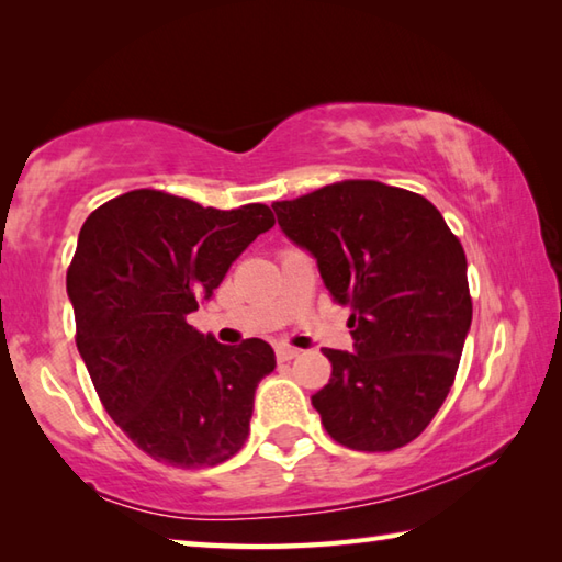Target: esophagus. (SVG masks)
Wrapping results in <instances>:
<instances>
[{
    "label": "esophagus",
    "instance_id": "esophagus-1",
    "mask_svg": "<svg viewBox=\"0 0 562 562\" xmlns=\"http://www.w3.org/2000/svg\"><path fill=\"white\" fill-rule=\"evenodd\" d=\"M296 355H300V350H294V348H284V345H280V348L274 350V360H278V362H290V360H294Z\"/></svg>",
    "mask_w": 562,
    "mask_h": 562
}]
</instances>
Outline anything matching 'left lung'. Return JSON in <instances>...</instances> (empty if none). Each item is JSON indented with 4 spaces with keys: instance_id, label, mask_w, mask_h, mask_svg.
<instances>
[{
    "instance_id": "obj_1",
    "label": "left lung",
    "mask_w": 562,
    "mask_h": 562,
    "mask_svg": "<svg viewBox=\"0 0 562 562\" xmlns=\"http://www.w3.org/2000/svg\"><path fill=\"white\" fill-rule=\"evenodd\" d=\"M272 210L352 308L355 352L324 348L333 372L312 396L326 432L355 451L405 447L449 396L471 328L461 241L423 195L362 178Z\"/></svg>"
}]
</instances>
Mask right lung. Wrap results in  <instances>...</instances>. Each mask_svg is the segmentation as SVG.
Instances as JSON below:
<instances>
[{
	"label": "right lung",
	"instance_id": "1",
	"mask_svg": "<svg viewBox=\"0 0 562 562\" xmlns=\"http://www.w3.org/2000/svg\"><path fill=\"white\" fill-rule=\"evenodd\" d=\"M274 217L139 188L93 210L67 268L77 348L115 425L154 461L217 465L244 447L266 340L222 345L188 324Z\"/></svg>",
	"mask_w": 562,
	"mask_h": 562
}]
</instances>
